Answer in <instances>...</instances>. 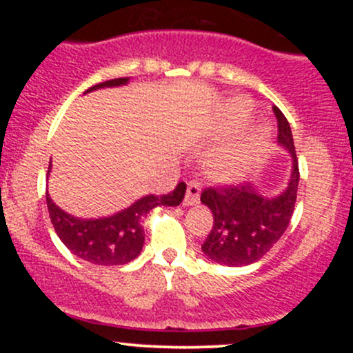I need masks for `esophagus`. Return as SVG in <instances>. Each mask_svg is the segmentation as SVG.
I'll use <instances>...</instances> for the list:
<instances>
[{
	"label": "esophagus",
	"instance_id": "34e87169",
	"mask_svg": "<svg viewBox=\"0 0 353 353\" xmlns=\"http://www.w3.org/2000/svg\"><path fill=\"white\" fill-rule=\"evenodd\" d=\"M199 197H201L199 182L190 181L188 184V192H185V197H184V205L185 208H189V205L199 204Z\"/></svg>",
	"mask_w": 353,
	"mask_h": 353
}]
</instances>
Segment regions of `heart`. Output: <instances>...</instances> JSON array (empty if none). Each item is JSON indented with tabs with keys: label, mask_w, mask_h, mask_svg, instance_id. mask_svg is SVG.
<instances>
[{
	"label": "heart",
	"mask_w": 353,
	"mask_h": 353,
	"mask_svg": "<svg viewBox=\"0 0 353 353\" xmlns=\"http://www.w3.org/2000/svg\"><path fill=\"white\" fill-rule=\"evenodd\" d=\"M249 116L250 109L245 101H232L228 106L222 129H224V132L230 131V129H236ZM265 143V129H255L249 136L241 137V139L234 141V143L210 152L205 157L204 163L205 172H208L210 179L221 182V184H236V182H241L259 164L262 152H264Z\"/></svg>",
	"instance_id": "heart-1"
}]
</instances>
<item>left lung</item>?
Returning <instances> with one entry per match:
<instances>
[{
	"label": "left lung",
	"mask_w": 353,
	"mask_h": 353,
	"mask_svg": "<svg viewBox=\"0 0 353 353\" xmlns=\"http://www.w3.org/2000/svg\"><path fill=\"white\" fill-rule=\"evenodd\" d=\"M279 123L281 148L292 161L289 182L282 192L265 196L259 185L245 184L225 189H205L201 202L212 212L214 225L202 244V252L210 261L229 267L257 262L272 249L292 219L299 189V163L292 131L285 116L274 108Z\"/></svg>",
	"instance_id": "8db88e82"
}]
</instances>
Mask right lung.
<instances>
[{"instance_id":"1","label":"right lung","mask_w":353,"mask_h":353,"mask_svg":"<svg viewBox=\"0 0 353 353\" xmlns=\"http://www.w3.org/2000/svg\"><path fill=\"white\" fill-rule=\"evenodd\" d=\"M129 78H117L96 84L86 92L103 88L125 86ZM51 172V163L48 174ZM185 194V184L179 182L171 194L144 196L134 204L108 217L83 219L68 214L52 202L46 190V204L56 234L72 254L96 265H124L134 261L144 245L143 219L157 205H179Z\"/></svg>"}]
</instances>
